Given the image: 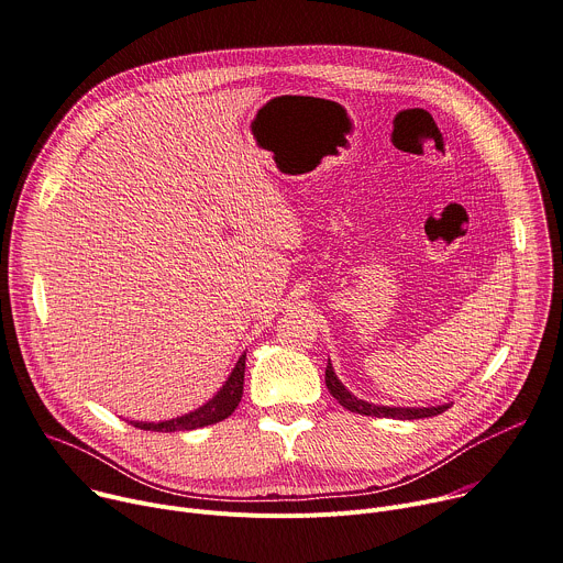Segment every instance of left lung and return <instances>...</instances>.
<instances>
[{"label":"left lung","mask_w":563,"mask_h":563,"mask_svg":"<svg viewBox=\"0 0 563 563\" xmlns=\"http://www.w3.org/2000/svg\"><path fill=\"white\" fill-rule=\"evenodd\" d=\"M327 387L331 391V396L349 411L360 413V416H376V418H400V420H416V418H429V416H439L445 409H450V405H439V407H422V409H402V407H378L364 402L360 398H355L351 391L344 389V385L338 380L335 371L331 366V360L327 364Z\"/></svg>","instance_id":"obj_1"}]
</instances>
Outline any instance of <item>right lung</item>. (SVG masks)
Returning <instances> with one entry per match:
<instances>
[{
  "instance_id": "1",
  "label": "right lung",
  "mask_w": 563,
  "mask_h": 563,
  "mask_svg": "<svg viewBox=\"0 0 563 563\" xmlns=\"http://www.w3.org/2000/svg\"><path fill=\"white\" fill-rule=\"evenodd\" d=\"M243 371H245V355L239 357V362L232 368L230 378L223 385V389L210 402H206L203 407H199L192 413H185L180 418H172V420H165V422H132V424L139 427V429H145V431H165L167 433V431H190V429H199V427H208V424L221 422L241 402V396H243Z\"/></svg>"
}]
</instances>
